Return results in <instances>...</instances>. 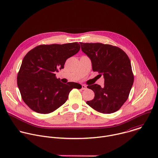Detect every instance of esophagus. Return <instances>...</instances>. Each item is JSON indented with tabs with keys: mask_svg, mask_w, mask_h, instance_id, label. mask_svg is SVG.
<instances>
[{
	"mask_svg": "<svg viewBox=\"0 0 158 158\" xmlns=\"http://www.w3.org/2000/svg\"><path fill=\"white\" fill-rule=\"evenodd\" d=\"M85 88H86V85H85L82 84V89L84 90V89H85Z\"/></svg>",
	"mask_w": 158,
	"mask_h": 158,
	"instance_id": "1",
	"label": "esophagus"
}]
</instances>
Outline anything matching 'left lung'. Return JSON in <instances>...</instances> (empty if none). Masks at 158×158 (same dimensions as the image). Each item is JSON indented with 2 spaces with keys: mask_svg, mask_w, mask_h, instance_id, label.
<instances>
[{
  "mask_svg": "<svg viewBox=\"0 0 158 158\" xmlns=\"http://www.w3.org/2000/svg\"><path fill=\"white\" fill-rule=\"evenodd\" d=\"M82 51L90 58L93 71L102 74L104 87L96 84L87 85L94 98L86 103L103 114L118 110L127 99L134 82L130 59L118 47L102 43L80 42Z\"/></svg>",
  "mask_w": 158,
  "mask_h": 158,
  "instance_id": "1",
  "label": "left lung"
}]
</instances>
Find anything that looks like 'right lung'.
Returning a JSON list of instances; mask_svg holds the SVG:
<instances>
[{
  "mask_svg": "<svg viewBox=\"0 0 158 158\" xmlns=\"http://www.w3.org/2000/svg\"><path fill=\"white\" fill-rule=\"evenodd\" d=\"M79 50L77 42L43 44L25 56L17 81L22 100L32 110L51 113L66 102L73 88L81 89L82 85L76 82H61L55 74L64 68L67 59Z\"/></svg>",
  "mask_w": 158,
  "mask_h": 158,
  "instance_id": "obj_1",
  "label": "right lung"
}]
</instances>
